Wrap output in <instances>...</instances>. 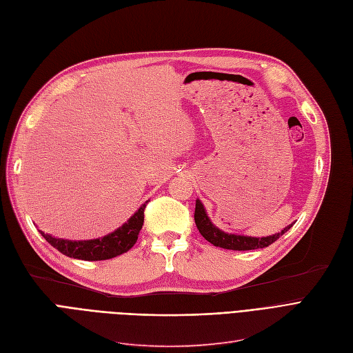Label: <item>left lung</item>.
<instances>
[{
  "mask_svg": "<svg viewBox=\"0 0 353 353\" xmlns=\"http://www.w3.org/2000/svg\"><path fill=\"white\" fill-rule=\"evenodd\" d=\"M194 223H196V227L203 236V239L210 241L211 244L221 247V249L239 250V252L265 249V247L275 243L292 227L291 224L288 227H285L281 232L273 234V236H268V237H247V236H239V234H228V232H224L223 230H219L211 223V219L208 218V214L199 199H196V208H194Z\"/></svg>",
  "mask_w": 353,
  "mask_h": 353,
  "instance_id": "obj_1",
  "label": "left lung"
}]
</instances>
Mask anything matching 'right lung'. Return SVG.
Here are the masks:
<instances>
[{"label": "right lung", "mask_w": 353, "mask_h": 353, "mask_svg": "<svg viewBox=\"0 0 353 353\" xmlns=\"http://www.w3.org/2000/svg\"><path fill=\"white\" fill-rule=\"evenodd\" d=\"M147 203L148 201L145 203H142L139 210L130 216L122 227L101 239L72 241L52 237L49 234H45L43 231H41V234L50 245H54L58 252L68 257L88 260V262H94V260H108L122 253H126L129 249H132L138 240V234L143 225V210H145Z\"/></svg>", "instance_id": "obj_1"}]
</instances>
